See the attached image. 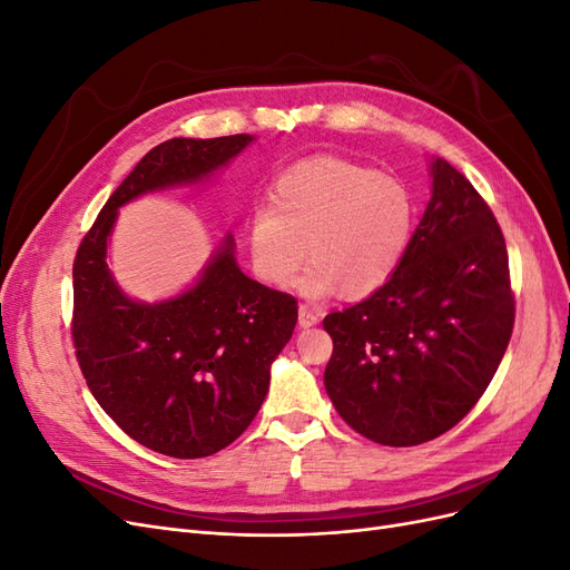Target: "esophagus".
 Instances as JSON below:
<instances>
[{
	"label": "esophagus",
	"instance_id": "34e87169",
	"mask_svg": "<svg viewBox=\"0 0 570 570\" xmlns=\"http://www.w3.org/2000/svg\"><path fill=\"white\" fill-rule=\"evenodd\" d=\"M321 321V316L314 312V308H308V306H299V325L302 327H312V325H316Z\"/></svg>",
	"mask_w": 570,
	"mask_h": 570
}]
</instances>
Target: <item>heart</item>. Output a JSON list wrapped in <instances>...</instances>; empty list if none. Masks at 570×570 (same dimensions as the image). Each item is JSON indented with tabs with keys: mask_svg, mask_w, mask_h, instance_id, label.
I'll list each match as a JSON object with an SVG mask.
<instances>
[{
	"mask_svg": "<svg viewBox=\"0 0 570 570\" xmlns=\"http://www.w3.org/2000/svg\"><path fill=\"white\" fill-rule=\"evenodd\" d=\"M416 230V197L396 176L340 157L289 166L271 187V206L245 220L252 271L262 283L287 289L306 262V297L361 299L400 271Z\"/></svg>",
	"mask_w": 570,
	"mask_h": 570,
	"instance_id": "b5f03b06",
	"label": "heart"
}]
</instances>
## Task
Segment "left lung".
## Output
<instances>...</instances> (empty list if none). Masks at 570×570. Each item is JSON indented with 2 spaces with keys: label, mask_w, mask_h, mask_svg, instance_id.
Masks as SVG:
<instances>
[{
  "label": "left lung",
  "mask_w": 570,
  "mask_h": 570,
  "mask_svg": "<svg viewBox=\"0 0 570 570\" xmlns=\"http://www.w3.org/2000/svg\"><path fill=\"white\" fill-rule=\"evenodd\" d=\"M515 299L502 228L471 180L433 161V197L400 271L364 302L327 314L323 383L356 433L413 446L469 413L511 340Z\"/></svg>",
  "instance_id": "left-lung-1"
}]
</instances>
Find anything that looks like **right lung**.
Listing matches in <instances>:
<instances>
[{"mask_svg": "<svg viewBox=\"0 0 570 570\" xmlns=\"http://www.w3.org/2000/svg\"><path fill=\"white\" fill-rule=\"evenodd\" d=\"M252 140L157 145L114 189L76 252L71 335L85 383L128 438L166 456H212L245 433L266 400L273 358L295 331L297 299L247 278L228 235L193 289L161 304L132 302L107 268V239L118 206L197 183Z\"/></svg>", "mask_w": 570, "mask_h": 570, "instance_id": "obj_1", "label": "right lung"}]
</instances>
